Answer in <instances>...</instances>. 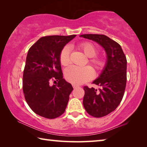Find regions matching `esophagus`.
I'll use <instances>...</instances> for the list:
<instances>
[{
  "label": "esophagus",
  "mask_w": 147,
  "mask_h": 147,
  "mask_svg": "<svg viewBox=\"0 0 147 147\" xmlns=\"http://www.w3.org/2000/svg\"><path fill=\"white\" fill-rule=\"evenodd\" d=\"M73 88L74 89H75V88H78V86H77V85H74V84H73Z\"/></svg>",
  "instance_id": "1"
}]
</instances>
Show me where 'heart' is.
Returning <instances> with one entry per match:
<instances>
[{"instance_id":"heart-1","label":"heart","mask_w":147,"mask_h":147,"mask_svg":"<svg viewBox=\"0 0 147 147\" xmlns=\"http://www.w3.org/2000/svg\"><path fill=\"white\" fill-rule=\"evenodd\" d=\"M79 49L83 52L88 58L89 63L97 71L103 70L105 67L106 62L104 59L100 57L95 56L98 54V49L90 42H84L79 45ZM59 62L61 65L67 66L70 63V50L68 47H65L59 54ZM65 79L69 82L74 85H80L86 82L93 78V71L91 67L86 66L78 67L75 66H70L65 72Z\"/></svg>"}]
</instances>
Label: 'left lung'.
<instances>
[{
  "instance_id": "8db88e82",
  "label": "left lung",
  "mask_w": 147,
  "mask_h": 147,
  "mask_svg": "<svg viewBox=\"0 0 147 147\" xmlns=\"http://www.w3.org/2000/svg\"><path fill=\"white\" fill-rule=\"evenodd\" d=\"M98 43L105 50V67L93 84L100 87L98 90L84 86V107L89 115L102 117L112 112L123 99L126 84L127 60L120 45L102 34L80 36Z\"/></svg>"
}]
</instances>
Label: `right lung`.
<instances>
[{"label":"right lung","instance_id":"add662e5","mask_svg":"<svg viewBox=\"0 0 147 147\" xmlns=\"http://www.w3.org/2000/svg\"><path fill=\"white\" fill-rule=\"evenodd\" d=\"M75 37H42L28 50L23 72V93L32 110L45 118L58 117L67 105L73 88L63 78L59 57L64 46ZM52 81L55 85H50Z\"/></svg>","mask_w":147,"mask_h":147}]
</instances>
